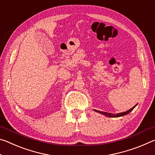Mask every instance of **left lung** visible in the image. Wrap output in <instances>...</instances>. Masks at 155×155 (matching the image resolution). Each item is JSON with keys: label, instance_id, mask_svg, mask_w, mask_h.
<instances>
[{"label": "left lung", "instance_id": "left-lung-1", "mask_svg": "<svg viewBox=\"0 0 155 155\" xmlns=\"http://www.w3.org/2000/svg\"><path fill=\"white\" fill-rule=\"evenodd\" d=\"M136 105H137V104H136ZM135 105V106H136ZM135 107H133V108H131L130 109H129V110H128V111H125V112H122V113H120V114H111V113H107V112H104V111H97V110H94V111H97V112H98V113H100V114H104L105 115H107V116H108V117H120V116H123V115H127V114H129V113L130 112V111H132L133 110V109L135 108Z\"/></svg>", "mask_w": 155, "mask_h": 155}]
</instances>
